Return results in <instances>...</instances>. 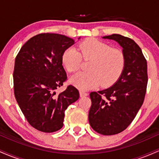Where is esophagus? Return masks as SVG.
Masks as SVG:
<instances>
[{"instance_id": "1", "label": "esophagus", "mask_w": 159, "mask_h": 159, "mask_svg": "<svg viewBox=\"0 0 159 159\" xmlns=\"http://www.w3.org/2000/svg\"><path fill=\"white\" fill-rule=\"evenodd\" d=\"M88 96V93L86 92H84V91H80V96L81 97H84V96Z\"/></svg>"}]
</instances>
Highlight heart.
<instances>
[{"label": "heart", "instance_id": "obj_1", "mask_svg": "<svg viewBox=\"0 0 159 159\" xmlns=\"http://www.w3.org/2000/svg\"><path fill=\"white\" fill-rule=\"evenodd\" d=\"M78 50L74 47L65 51L63 64L69 72H75L81 68L82 58L91 61L89 72H80L70 78L72 84L81 90L98 87H110L119 79L125 66V56L119 48L96 39H87L80 43Z\"/></svg>", "mask_w": 159, "mask_h": 159}]
</instances>
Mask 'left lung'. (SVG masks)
I'll use <instances>...</instances> for the list:
<instances>
[{"instance_id": "8db88e82", "label": "left lung", "mask_w": 159, "mask_h": 159, "mask_svg": "<svg viewBox=\"0 0 159 159\" xmlns=\"http://www.w3.org/2000/svg\"><path fill=\"white\" fill-rule=\"evenodd\" d=\"M116 41L123 48L125 66L117 81L105 90L91 92L89 123L103 135L125 130L143 103L148 81L147 60L134 40L120 34L103 36Z\"/></svg>"}]
</instances>
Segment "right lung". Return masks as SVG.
I'll list each match as a JSON object with an SVG mask.
<instances>
[{
  "label": "right lung",
  "mask_w": 159,
  "mask_h": 159,
  "mask_svg": "<svg viewBox=\"0 0 159 159\" xmlns=\"http://www.w3.org/2000/svg\"><path fill=\"white\" fill-rule=\"evenodd\" d=\"M74 43L61 34H40L26 42L16 57V99L27 122L40 132L60 130L65 111L79 98V92L72 85L61 93H55L67 78L63 54Z\"/></svg>",
  "instance_id": "add662e5"
}]
</instances>
